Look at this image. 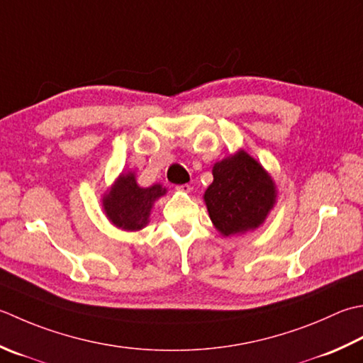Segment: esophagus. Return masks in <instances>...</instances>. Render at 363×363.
<instances>
[{
    "instance_id": "esophagus-1",
    "label": "esophagus",
    "mask_w": 363,
    "mask_h": 363,
    "mask_svg": "<svg viewBox=\"0 0 363 363\" xmlns=\"http://www.w3.org/2000/svg\"><path fill=\"white\" fill-rule=\"evenodd\" d=\"M179 191H186V194H189V191H191V186H189V184H182V186H177L176 187Z\"/></svg>"
}]
</instances>
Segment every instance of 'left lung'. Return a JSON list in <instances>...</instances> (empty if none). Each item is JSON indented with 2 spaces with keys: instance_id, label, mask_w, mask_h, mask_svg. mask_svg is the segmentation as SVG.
I'll use <instances>...</instances> for the list:
<instances>
[{
  "instance_id": "8db88e82",
  "label": "left lung",
  "mask_w": 363,
  "mask_h": 363,
  "mask_svg": "<svg viewBox=\"0 0 363 363\" xmlns=\"http://www.w3.org/2000/svg\"><path fill=\"white\" fill-rule=\"evenodd\" d=\"M204 203L216 228L223 236L257 230L277 200V189L261 163L245 151L217 162Z\"/></svg>"
}]
</instances>
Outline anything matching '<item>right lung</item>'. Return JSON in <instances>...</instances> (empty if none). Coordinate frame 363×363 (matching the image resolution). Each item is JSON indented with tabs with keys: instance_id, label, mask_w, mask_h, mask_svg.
Here are the masks:
<instances>
[{
	"instance_id": "add662e5",
	"label": "right lung",
	"mask_w": 363,
	"mask_h": 363,
	"mask_svg": "<svg viewBox=\"0 0 363 363\" xmlns=\"http://www.w3.org/2000/svg\"><path fill=\"white\" fill-rule=\"evenodd\" d=\"M167 189L160 184L151 187H140L135 174L123 173L102 198L105 216L119 230L138 231L145 228L151 216V209Z\"/></svg>"
}]
</instances>
